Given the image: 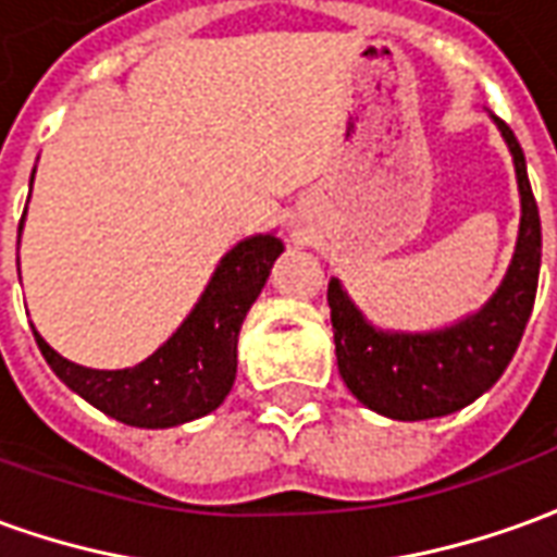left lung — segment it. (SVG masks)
I'll return each instance as SVG.
<instances>
[{"label":"left lung","mask_w":557,"mask_h":557,"mask_svg":"<svg viewBox=\"0 0 557 557\" xmlns=\"http://www.w3.org/2000/svg\"><path fill=\"white\" fill-rule=\"evenodd\" d=\"M513 151L522 194V226L513 265L492 301L456 327L438 334H382L363 322L337 280L327 283L331 325L343 382L367 409L394 420L442 418L466 409L490 391L525 334L540 277V211L528 182L525 154L513 131L495 115Z\"/></svg>","instance_id":"left-lung-1"}]
</instances>
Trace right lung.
<instances>
[{
	"mask_svg": "<svg viewBox=\"0 0 557 557\" xmlns=\"http://www.w3.org/2000/svg\"><path fill=\"white\" fill-rule=\"evenodd\" d=\"M280 250L283 244L274 235H256L232 247L220 259L206 295L184 325L151 358L131 370H89L65 361L44 343L38 331L35 343L44 361L71 391L127 426L166 430L202 418L218 409L232 391L238 331L265 286Z\"/></svg>",
	"mask_w": 557,
	"mask_h": 557,
	"instance_id": "right-lung-1",
	"label": "right lung"
}]
</instances>
